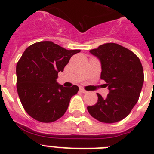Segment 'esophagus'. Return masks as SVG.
I'll list each match as a JSON object with an SVG mask.
<instances>
[{"label": "esophagus", "mask_w": 154, "mask_h": 154, "mask_svg": "<svg viewBox=\"0 0 154 154\" xmlns=\"http://www.w3.org/2000/svg\"><path fill=\"white\" fill-rule=\"evenodd\" d=\"M79 90H80V92H82V93H85V92H86V90H85V89H84L83 88H82V87H80L79 88Z\"/></svg>", "instance_id": "esophagus-1"}]
</instances>
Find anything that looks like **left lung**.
<instances>
[{"mask_svg":"<svg viewBox=\"0 0 154 154\" xmlns=\"http://www.w3.org/2000/svg\"><path fill=\"white\" fill-rule=\"evenodd\" d=\"M90 53L101 62L100 78L109 92L106 99L97 93V103L87 109L102 123H116L126 117L138 101L144 81L142 64L133 51L116 43L103 44Z\"/></svg>","mask_w":154,"mask_h":154,"instance_id":"left-lung-1","label":"left lung"}]
</instances>
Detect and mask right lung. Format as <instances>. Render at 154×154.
I'll return each mask as SVG.
<instances>
[{"mask_svg": "<svg viewBox=\"0 0 154 154\" xmlns=\"http://www.w3.org/2000/svg\"><path fill=\"white\" fill-rule=\"evenodd\" d=\"M79 51L49 41L36 42L25 49L16 66L17 90L30 116L42 123H52L65 114L79 87H63L56 79L71 57Z\"/></svg>", "mask_w": 154, "mask_h": 154, "instance_id": "obj_1", "label": "right lung"}]
</instances>
